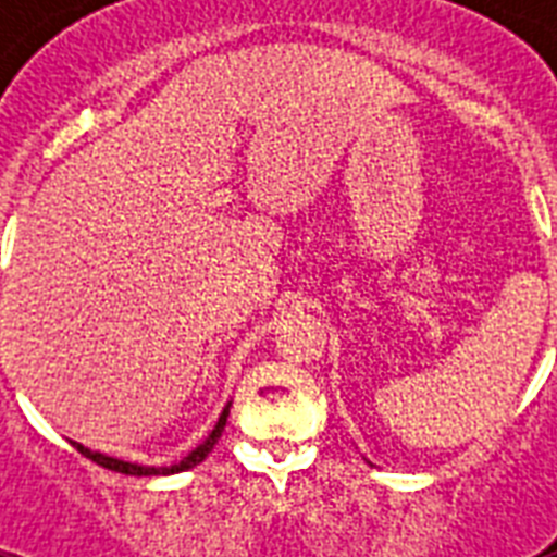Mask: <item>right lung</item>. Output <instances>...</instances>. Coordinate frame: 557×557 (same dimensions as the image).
<instances>
[{
    "mask_svg": "<svg viewBox=\"0 0 557 557\" xmlns=\"http://www.w3.org/2000/svg\"><path fill=\"white\" fill-rule=\"evenodd\" d=\"M227 413H231V401L225 405V410L219 413V422L213 424V431L208 433V440L201 442V445H196V448L187 454L182 462H176V466H138V462H126V459H117V457H109V454H100V450H91L86 448V445H81V442H72L74 448L81 450L83 457L91 459V462H98V466L109 468V471H117V474H129V476H168V474H178V471H187V468L199 466L201 459L208 457L210 450H213V445L219 442V436H222V431H225L227 424Z\"/></svg>",
    "mask_w": 557,
    "mask_h": 557,
    "instance_id": "add662e5",
    "label": "right lung"
}]
</instances>
